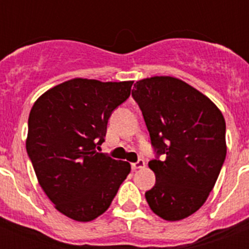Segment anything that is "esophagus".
Here are the masks:
<instances>
[{
    "mask_svg": "<svg viewBox=\"0 0 249 249\" xmlns=\"http://www.w3.org/2000/svg\"><path fill=\"white\" fill-rule=\"evenodd\" d=\"M146 166V162H144L143 160H138L137 162H135V163H132L131 167L133 171H137V169H141L143 168V167Z\"/></svg>",
    "mask_w": 249,
    "mask_h": 249,
    "instance_id": "obj_1",
    "label": "esophagus"
}]
</instances>
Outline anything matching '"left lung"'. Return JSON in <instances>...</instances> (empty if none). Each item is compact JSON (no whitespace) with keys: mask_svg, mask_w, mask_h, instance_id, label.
Masks as SVG:
<instances>
[{"mask_svg":"<svg viewBox=\"0 0 249 249\" xmlns=\"http://www.w3.org/2000/svg\"><path fill=\"white\" fill-rule=\"evenodd\" d=\"M132 97L156 153L148 162L156 175V184L144 195L148 206L166 221L186 218L203 206L226 160L223 114L210 98L175 77L138 81Z\"/></svg>","mask_w":249,"mask_h":249,"instance_id":"left-lung-1","label":"left lung"}]
</instances>
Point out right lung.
<instances>
[{
  "instance_id": "add662e5",
  "label": "right lung",
  "mask_w": 249,
  "mask_h": 249,
  "mask_svg": "<svg viewBox=\"0 0 249 249\" xmlns=\"http://www.w3.org/2000/svg\"><path fill=\"white\" fill-rule=\"evenodd\" d=\"M132 85L74 78L48 89L31 109L26 149L39 186L74 221L89 222L105 213L131 172L128 162L96 148Z\"/></svg>"
}]
</instances>
